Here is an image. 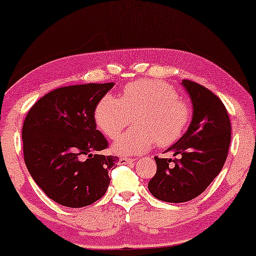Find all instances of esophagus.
Listing matches in <instances>:
<instances>
[{
  "label": "esophagus",
  "instance_id": "1",
  "mask_svg": "<svg viewBox=\"0 0 256 256\" xmlns=\"http://www.w3.org/2000/svg\"><path fill=\"white\" fill-rule=\"evenodd\" d=\"M135 161V158H118V164H132Z\"/></svg>",
  "mask_w": 256,
  "mask_h": 256
}]
</instances>
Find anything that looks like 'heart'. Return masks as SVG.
Here are the masks:
<instances>
[{
  "mask_svg": "<svg viewBox=\"0 0 256 256\" xmlns=\"http://www.w3.org/2000/svg\"><path fill=\"white\" fill-rule=\"evenodd\" d=\"M136 127L126 132L112 144L122 156L141 154L158 144H174L187 130L192 112L178 92L161 81H136L127 84L122 98L104 95L96 104L94 118L100 130L114 138L135 116Z\"/></svg>",
  "mask_w": 256,
  "mask_h": 256,
  "instance_id": "obj_1",
  "label": "heart"
}]
</instances>
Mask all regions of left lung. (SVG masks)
Wrapping results in <instances>:
<instances>
[{"mask_svg": "<svg viewBox=\"0 0 256 256\" xmlns=\"http://www.w3.org/2000/svg\"><path fill=\"white\" fill-rule=\"evenodd\" d=\"M193 104L187 132L166 152L180 158L155 156L158 170L148 189L158 200L170 204L190 201L204 193L224 167L230 144L227 109L214 92L196 82L182 80Z\"/></svg>", "mask_w": 256, "mask_h": 256, "instance_id": "left-lung-1", "label": "left lung"}]
</instances>
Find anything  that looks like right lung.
<instances>
[{
    "mask_svg": "<svg viewBox=\"0 0 256 256\" xmlns=\"http://www.w3.org/2000/svg\"><path fill=\"white\" fill-rule=\"evenodd\" d=\"M112 87L109 82L58 88L40 98L26 116V166L36 184L58 204L86 207L107 192L108 172L118 158L98 152L108 142L96 129L94 110Z\"/></svg>",
    "mask_w": 256,
    "mask_h": 256,
    "instance_id": "right-lung-1",
    "label": "right lung"
}]
</instances>
